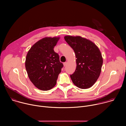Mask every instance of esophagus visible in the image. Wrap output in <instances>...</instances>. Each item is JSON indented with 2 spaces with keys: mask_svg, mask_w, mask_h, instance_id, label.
I'll return each instance as SVG.
<instances>
[{
  "mask_svg": "<svg viewBox=\"0 0 126 126\" xmlns=\"http://www.w3.org/2000/svg\"><path fill=\"white\" fill-rule=\"evenodd\" d=\"M63 65H64V67L66 66V65H67V62H64V63H63Z\"/></svg>",
  "mask_w": 126,
  "mask_h": 126,
  "instance_id": "34e87169",
  "label": "esophagus"
}]
</instances>
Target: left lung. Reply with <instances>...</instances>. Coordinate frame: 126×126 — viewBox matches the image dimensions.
<instances>
[{"instance_id":"1","label":"left lung","mask_w":126,"mask_h":126,"mask_svg":"<svg viewBox=\"0 0 126 126\" xmlns=\"http://www.w3.org/2000/svg\"><path fill=\"white\" fill-rule=\"evenodd\" d=\"M64 39L75 53L76 69L70 75L77 87L85 89L92 87L98 79L103 58L98 47L92 41L81 36H66Z\"/></svg>"}]
</instances>
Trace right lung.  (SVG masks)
Listing matches in <instances>:
<instances>
[{
  "instance_id": "right-lung-1",
  "label": "right lung",
  "mask_w": 126,
  "mask_h": 126,
  "mask_svg": "<svg viewBox=\"0 0 126 126\" xmlns=\"http://www.w3.org/2000/svg\"><path fill=\"white\" fill-rule=\"evenodd\" d=\"M59 38H44L35 43L27 54L25 68L28 76L41 90H49L55 86L63 67L58 54L54 51Z\"/></svg>"
}]
</instances>
